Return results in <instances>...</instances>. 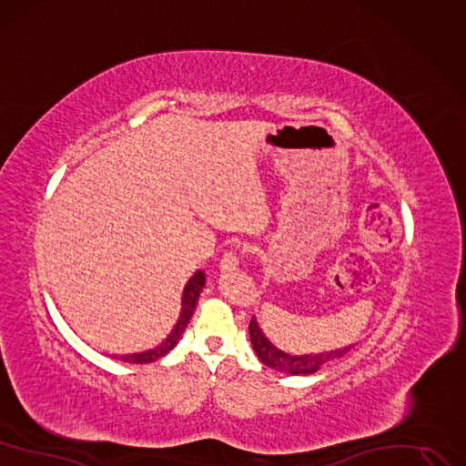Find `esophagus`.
I'll return each mask as SVG.
<instances>
[{"label": "esophagus", "instance_id": "1", "mask_svg": "<svg viewBox=\"0 0 466 466\" xmlns=\"http://www.w3.org/2000/svg\"><path fill=\"white\" fill-rule=\"evenodd\" d=\"M238 265H239L238 251L228 249V251H224V253H222V257H220V263H218L220 270H234Z\"/></svg>", "mask_w": 466, "mask_h": 466}]
</instances>
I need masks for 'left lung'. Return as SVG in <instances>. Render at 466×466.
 <instances>
[{
  "instance_id": "left-lung-1",
  "label": "left lung",
  "mask_w": 466,
  "mask_h": 466,
  "mask_svg": "<svg viewBox=\"0 0 466 466\" xmlns=\"http://www.w3.org/2000/svg\"><path fill=\"white\" fill-rule=\"evenodd\" d=\"M249 338L253 343V350L259 357L263 363L274 370L284 372V374H294V376H305V374H313L317 372L320 367H324L326 363H330L334 359H339L346 353H350V350L353 346H348L343 350H334L329 353H317V355H288L280 350H277L272 343L265 338V334L261 332L259 324H257L255 317L249 322Z\"/></svg>"
}]
</instances>
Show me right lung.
Returning <instances> with one entry per match:
<instances>
[{
    "mask_svg": "<svg viewBox=\"0 0 466 466\" xmlns=\"http://www.w3.org/2000/svg\"><path fill=\"white\" fill-rule=\"evenodd\" d=\"M205 284V274L201 270H198L192 279L187 280L186 288H184V296H182V313L180 319L177 322L175 329L168 334V338L165 341H161L157 348L144 351V353H132V355H123L120 360H125V363H132V365H144V363H153V360L161 359L163 355H167L172 348L177 346L184 329L187 326L189 319H192V313L196 311V303L199 298V291L203 289Z\"/></svg>",
    "mask_w": 466,
    "mask_h": 466,
    "instance_id": "obj_1",
    "label": "right lung"
}]
</instances>
